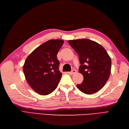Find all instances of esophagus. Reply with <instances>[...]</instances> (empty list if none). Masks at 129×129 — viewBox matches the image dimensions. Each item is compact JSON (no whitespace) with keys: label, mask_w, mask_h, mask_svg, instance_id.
<instances>
[{"label":"esophagus","mask_w":129,"mask_h":129,"mask_svg":"<svg viewBox=\"0 0 129 129\" xmlns=\"http://www.w3.org/2000/svg\"><path fill=\"white\" fill-rule=\"evenodd\" d=\"M76 72V71L75 70H73L72 72H68V73L69 74H70V75H73V74H75Z\"/></svg>","instance_id":"1"}]
</instances>
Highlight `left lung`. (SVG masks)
Returning a JSON list of instances; mask_svg holds the SVG:
<instances>
[{
  "mask_svg": "<svg viewBox=\"0 0 129 129\" xmlns=\"http://www.w3.org/2000/svg\"><path fill=\"white\" fill-rule=\"evenodd\" d=\"M68 43L78 54L79 72L84 76L78 88L86 94L99 91L111 73V60L107 51L99 44L87 39L69 40Z\"/></svg>",
  "mask_w": 129,
  "mask_h": 129,
  "instance_id": "left-lung-1",
  "label": "left lung"
}]
</instances>
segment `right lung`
<instances>
[{
  "instance_id": "1",
  "label": "right lung",
  "mask_w": 129,
  "mask_h": 129,
  "mask_svg": "<svg viewBox=\"0 0 129 129\" xmlns=\"http://www.w3.org/2000/svg\"><path fill=\"white\" fill-rule=\"evenodd\" d=\"M63 43L60 39L48 40L27 57L23 72L29 85L38 94L48 95L57 87L62 74L56 55Z\"/></svg>"
}]
</instances>
